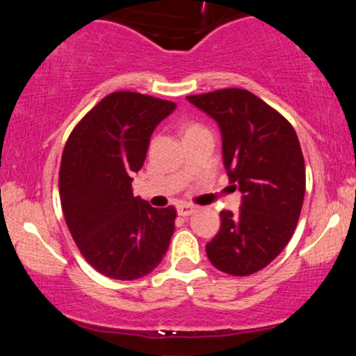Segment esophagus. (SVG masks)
<instances>
[{"instance_id":"obj_1","label":"esophagus","mask_w":356,"mask_h":356,"mask_svg":"<svg viewBox=\"0 0 356 356\" xmlns=\"http://www.w3.org/2000/svg\"><path fill=\"white\" fill-rule=\"evenodd\" d=\"M194 211L195 207L191 206V204H179L177 206V214L182 216V218H187V216H191Z\"/></svg>"}]
</instances>
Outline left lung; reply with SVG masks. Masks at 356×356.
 I'll list each match as a JSON object with an SVG mask.
<instances>
[{
  "label": "left lung",
  "instance_id": "obj_1",
  "mask_svg": "<svg viewBox=\"0 0 356 356\" xmlns=\"http://www.w3.org/2000/svg\"><path fill=\"white\" fill-rule=\"evenodd\" d=\"M216 122L229 182L243 194L239 212L220 211L206 246L219 271L248 276L266 268L291 239L305 199V159L291 124L241 88L187 97Z\"/></svg>",
  "mask_w": 356,
  "mask_h": 356
}]
</instances>
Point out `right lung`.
I'll list each match as a JSON object with an SVG mask.
<instances>
[{"instance_id": "add662e5", "label": "right lung", "mask_w": 356, "mask_h": 356, "mask_svg": "<svg viewBox=\"0 0 356 356\" xmlns=\"http://www.w3.org/2000/svg\"><path fill=\"white\" fill-rule=\"evenodd\" d=\"M175 110L136 92L102 99L73 129L60 165V201L87 263L112 280L149 275L174 232L172 206L155 209L132 192L155 127Z\"/></svg>"}]
</instances>
